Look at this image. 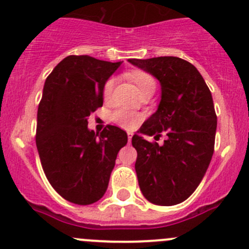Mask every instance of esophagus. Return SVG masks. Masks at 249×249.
<instances>
[{
  "label": "esophagus",
  "mask_w": 249,
  "mask_h": 249,
  "mask_svg": "<svg viewBox=\"0 0 249 249\" xmlns=\"http://www.w3.org/2000/svg\"><path fill=\"white\" fill-rule=\"evenodd\" d=\"M131 139H132V134H130V132H127V141H129V143L131 142Z\"/></svg>",
  "instance_id": "34e87169"
}]
</instances>
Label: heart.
<instances>
[{
	"instance_id": "obj_1",
	"label": "heart",
	"mask_w": 249,
	"mask_h": 249,
	"mask_svg": "<svg viewBox=\"0 0 249 249\" xmlns=\"http://www.w3.org/2000/svg\"><path fill=\"white\" fill-rule=\"evenodd\" d=\"M129 79L134 83V85L137 88L140 94L144 91V90L149 89V88H155L154 78L144 71L131 72V73H129ZM114 78H109L106 82V84L104 85L102 94H104L105 99H108L110 96L113 88H114ZM142 115L139 114V113H134L125 109H115L114 112L110 114V119H112L113 123H115V124L119 125L120 127L126 130L134 129L141 120H142Z\"/></svg>"
}]
</instances>
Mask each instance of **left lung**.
I'll use <instances>...</instances> for the list:
<instances>
[{"mask_svg": "<svg viewBox=\"0 0 249 249\" xmlns=\"http://www.w3.org/2000/svg\"><path fill=\"white\" fill-rule=\"evenodd\" d=\"M129 62L161 84L158 110L140 132L155 140L166 135L162 145L139 135L132 137L140 189L154 205H177L195 192L214 152L217 114L212 94L196 67L180 57L129 59Z\"/></svg>", "mask_w": 249, "mask_h": 249, "instance_id": "8db88e82", "label": "left lung"}]
</instances>
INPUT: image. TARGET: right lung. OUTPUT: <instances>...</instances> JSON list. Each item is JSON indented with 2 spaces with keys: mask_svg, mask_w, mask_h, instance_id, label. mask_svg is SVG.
<instances>
[{
  "mask_svg": "<svg viewBox=\"0 0 249 249\" xmlns=\"http://www.w3.org/2000/svg\"><path fill=\"white\" fill-rule=\"evenodd\" d=\"M122 61L70 55L47 77L37 112L36 145L44 175L55 192L76 205L99 201L108 187L124 130L107 125L100 135L88 118L104 105L106 80Z\"/></svg>",
  "mask_w": 249,
  "mask_h": 249,
  "instance_id": "1",
  "label": "right lung"
}]
</instances>
